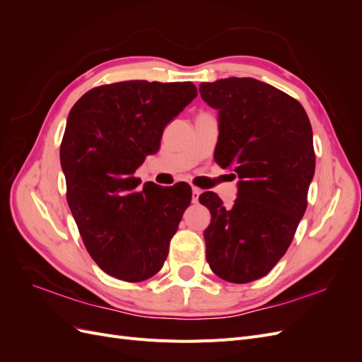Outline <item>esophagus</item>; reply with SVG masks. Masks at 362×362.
I'll use <instances>...</instances> for the list:
<instances>
[{
	"mask_svg": "<svg viewBox=\"0 0 362 362\" xmlns=\"http://www.w3.org/2000/svg\"><path fill=\"white\" fill-rule=\"evenodd\" d=\"M199 196H201V190L193 187V190H192V202H193V204H198Z\"/></svg>",
	"mask_w": 362,
	"mask_h": 362,
	"instance_id": "34e87169",
	"label": "esophagus"
}]
</instances>
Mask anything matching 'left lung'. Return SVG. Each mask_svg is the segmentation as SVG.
Instances as JSON below:
<instances>
[{"instance_id":"left-lung-1","label":"left lung","mask_w":362,"mask_h":362,"mask_svg":"<svg viewBox=\"0 0 362 362\" xmlns=\"http://www.w3.org/2000/svg\"><path fill=\"white\" fill-rule=\"evenodd\" d=\"M199 92L217 110L214 160L238 177L231 208L213 192L199 196L211 213L206 261L218 278L252 282L286 254L306 210L315 170L311 124L298 101L255 78L201 83Z\"/></svg>"}]
</instances>
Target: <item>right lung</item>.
<instances>
[{"label": "right lung", "instance_id": "right-lung-1", "mask_svg": "<svg viewBox=\"0 0 362 362\" xmlns=\"http://www.w3.org/2000/svg\"><path fill=\"white\" fill-rule=\"evenodd\" d=\"M196 95L190 81H122L95 87L69 112L60 146L68 205L87 252L113 278L145 281L168 257L190 185L140 190L133 175Z\"/></svg>", "mask_w": 362, "mask_h": 362}]
</instances>
